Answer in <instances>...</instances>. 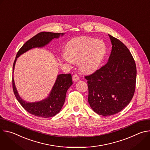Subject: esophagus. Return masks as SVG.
I'll return each instance as SVG.
<instances>
[{"label": "esophagus", "mask_w": 150, "mask_h": 150, "mask_svg": "<svg viewBox=\"0 0 150 150\" xmlns=\"http://www.w3.org/2000/svg\"><path fill=\"white\" fill-rule=\"evenodd\" d=\"M72 79L74 81L76 82V81H78L79 79V77L78 76V75L77 74H75L73 75L72 76Z\"/></svg>", "instance_id": "esophagus-1"}]
</instances>
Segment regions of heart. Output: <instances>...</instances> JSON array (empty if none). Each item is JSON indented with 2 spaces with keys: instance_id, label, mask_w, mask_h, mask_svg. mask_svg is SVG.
I'll return each instance as SVG.
<instances>
[{
  "instance_id": "obj_1",
  "label": "heart",
  "mask_w": 150,
  "mask_h": 150,
  "mask_svg": "<svg viewBox=\"0 0 150 150\" xmlns=\"http://www.w3.org/2000/svg\"><path fill=\"white\" fill-rule=\"evenodd\" d=\"M106 50L103 41L88 37H79L67 43L66 59L75 63H79V68L82 72L91 74L99 68Z\"/></svg>"
}]
</instances>
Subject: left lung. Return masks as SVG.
Listing matches in <instances>:
<instances>
[{"label":"left lung","instance_id":"1","mask_svg":"<svg viewBox=\"0 0 150 150\" xmlns=\"http://www.w3.org/2000/svg\"><path fill=\"white\" fill-rule=\"evenodd\" d=\"M112 45L109 60L93 74L85 76L88 101L99 115L110 116L120 112L130 103L135 93V62L122 41L109 34Z\"/></svg>","mask_w":150,"mask_h":150}]
</instances>
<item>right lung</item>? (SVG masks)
Listing matches in <instances>:
<instances>
[{
	"instance_id": "obj_1",
	"label": "right lung",
	"mask_w": 150,
	"mask_h": 150,
	"mask_svg": "<svg viewBox=\"0 0 150 150\" xmlns=\"http://www.w3.org/2000/svg\"><path fill=\"white\" fill-rule=\"evenodd\" d=\"M63 33L51 32H41L28 40L18 52L13 65V72L17 58L28 50L35 47H42L48 45L53 38H58ZM72 84L71 74H60L57 75L49 96L46 99L40 101L27 103L19 96L16 90L13 78H12V87L14 94L23 108L30 114L41 117H50L55 116L62 109L65 103L66 94L68 88Z\"/></svg>"
}]
</instances>
